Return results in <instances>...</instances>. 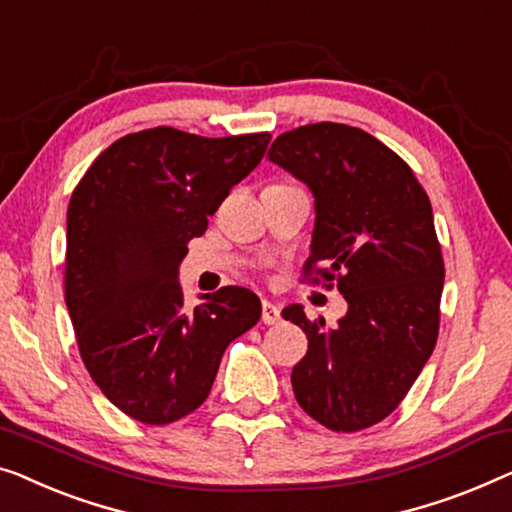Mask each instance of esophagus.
I'll list each match as a JSON object with an SVG mask.
<instances>
[{
  "label": "esophagus",
  "instance_id": "obj_1",
  "mask_svg": "<svg viewBox=\"0 0 512 512\" xmlns=\"http://www.w3.org/2000/svg\"><path fill=\"white\" fill-rule=\"evenodd\" d=\"M261 318H263L265 325H274V323L281 321V311H279L277 305H272V302L263 300V316Z\"/></svg>",
  "mask_w": 512,
  "mask_h": 512
}]
</instances>
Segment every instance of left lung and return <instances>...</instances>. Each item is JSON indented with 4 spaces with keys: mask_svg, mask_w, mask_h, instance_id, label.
<instances>
[{
    "mask_svg": "<svg viewBox=\"0 0 512 512\" xmlns=\"http://www.w3.org/2000/svg\"><path fill=\"white\" fill-rule=\"evenodd\" d=\"M268 157L316 198L305 279L348 302L337 328L300 305L281 314L309 339L295 399L332 432H360L397 409L439 337L446 268L432 203L397 152L348 124L281 133Z\"/></svg>",
    "mask_w": 512,
    "mask_h": 512,
    "instance_id": "left-lung-1",
    "label": "left lung"
}]
</instances>
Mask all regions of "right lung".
Returning a JSON list of instances; mask_svg holds the SVG:
<instances>
[{
	"label": "right lung",
	"mask_w": 512,
	"mask_h": 512,
	"mask_svg": "<svg viewBox=\"0 0 512 512\" xmlns=\"http://www.w3.org/2000/svg\"><path fill=\"white\" fill-rule=\"evenodd\" d=\"M268 143V131L203 138L143 129L106 147L73 189L66 309L87 372L133 420L168 425L196 411L226 346L261 318V300L242 286L189 309L177 268Z\"/></svg>",
	"instance_id": "1"
}]
</instances>
